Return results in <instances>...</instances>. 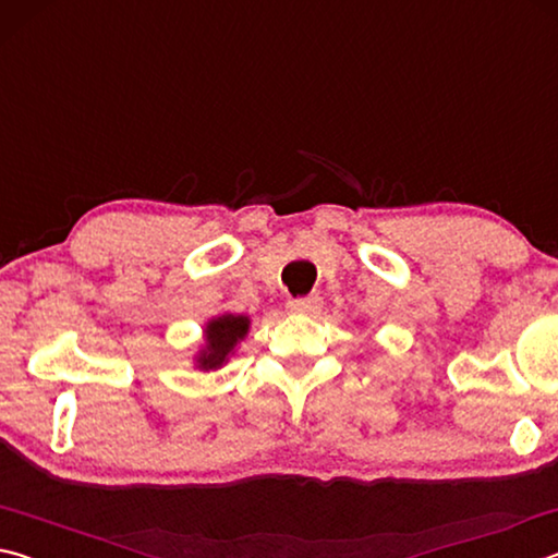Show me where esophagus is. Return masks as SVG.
<instances>
[{"instance_id":"esophagus-1","label":"esophagus","mask_w":558,"mask_h":558,"mask_svg":"<svg viewBox=\"0 0 558 558\" xmlns=\"http://www.w3.org/2000/svg\"><path fill=\"white\" fill-rule=\"evenodd\" d=\"M290 313H298V315H315L319 307H323V298L319 295H305V298H295V300H288L286 305Z\"/></svg>"}]
</instances>
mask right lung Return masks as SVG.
I'll use <instances>...</instances> for the list:
<instances>
[{
  "instance_id": "obj_1",
  "label": "right lung",
  "mask_w": 558,
  "mask_h": 558,
  "mask_svg": "<svg viewBox=\"0 0 558 558\" xmlns=\"http://www.w3.org/2000/svg\"><path fill=\"white\" fill-rule=\"evenodd\" d=\"M248 327H251V319L245 315L226 313L209 319L204 327V347L199 356H196V366L204 372L219 369V366H223V362H229L235 344L248 335Z\"/></svg>"
}]
</instances>
